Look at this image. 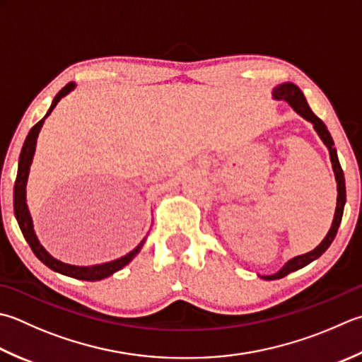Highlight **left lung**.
<instances>
[{
	"mask_svg": "<svg viewBox=\"0 0 362 362\" xmlns=\"http://www.w3.org/2000/svg\"><path fill=\"white\" fill-rule=\"evenodd\" d=\"M273 97L278 98V100H286L292 108L298 112L300 116H303L309 122L314 124V129L318 133V136L322 138V141L327 147L329 148V157H331V163H332V169H334V174H336V182H337V207H336V214H334V219H332V226L328 232V235L325 237L323 242L318 245L314 251H310L308 254H303V256L298 257H293L292 260H288L287 264L282 267V270L278 272L276 274L272 276H264V279L267 281H272V279H281L287 276L288 273L300 270V268L306 267L310 262L318 259L322 256V254L328 250L329 245L332 243V240L336 238V233L339 226H341L342 221V215H344V205H345V199H346V194H345V179H344V171L341 168V163H339L337 158V152L336 148L332 147L334 146V141H332L331 134L327 129V125H325L320 119H318L313 110L309 108V105L306 102V98H304L303 92L300 90L298 86H295L293 83H284V84H279L278 88H274L273 90Z\"/></svg>",
	"mask_w": 362,
	"mask_h": 362,
	"instance_id": "1",
	"label": "left lung"
}]
</instances>
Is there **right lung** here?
Masks as SVG:
<instances>
[{"label": "right lung", "instance_id": "add662e5", "mask_svg": "<svg viewBox=\"0 0 362 362\" xmlns=\"http://www.w3.org/2000/svg\"><path fill=\"white\" fill-rule=\"evenodd\" d=\"M75 88V84L70 81L67 83L66 86H64L56 97L53 98V103L49 106V110L47 111V116H49V112L53 111V108L61 98L69 94L70 90ZM44 119H40L37 124H35L33 129L28 133V136L25 139V144L21 147V152H20V158H18V171H17V179H16V185H13V214H16V218L18 221V226L21 229V233H23V237L26 238V242L30 243L33 252L35 254V257H37L40 262H44V264L52 268V270L58 272L61 274H66L70 276V278H75V279H83V281H100L108 278L112 273L119 272L120 268H124L129 262L136 256L139 252L141 247L144 245V240L141 242L136 247L132 252L127 254V256L120 257L117 260H112L108 262V264H102V265H94V267H75V265H69V264H62V262L53 259L49 254L44 250V246L39 243L37 237H35L34 229H33V219L30 211H28V205H26V180H28V174H30V166H31V161H33V155L35 151V143H37V136H39V132L42 129V124H44Z\"/></svg>", "mask_w": 362, "mask_h": 362}]
</instances>
